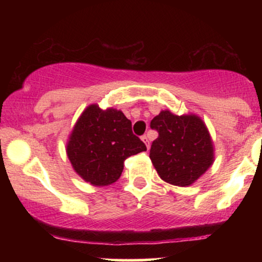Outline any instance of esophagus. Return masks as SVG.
I'll use <instances>...</instances> for the list:
<instances>
[{
  "label": "esophagus",
  "mask_w": 262,
  "mask_h": 262,
  "mask_svg": "<svg viewBox=\"0 0 262 262\" xmlns=\"http://www.w3.org/2000/svg\"><path fill=\"white\" fill-rule=\"evenodd\" d=\"M141 140H143V141H144V143H145L146 148H148V149H149V146H150V140H149L148 135H143V137H141Z\"/></svg>",
  "instance_id": "1"
}]
</instances>
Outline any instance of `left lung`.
<instances>
[{
    "label": "left lung",
    "instance_id": "1",
    "mask_svg": "<svg viewBox=\"0 0 262 262\" xmlns=\"http://www.w3.org/2000/svg\"><path fill=\"white\" fill-rule=\"evenodd\" d=\"M150 127L159 133L151 144L150 159L164 181L186 187L213 164V141L206 124L196 114L176 116L170 111H161Z\"/></svg>",
    "mask_w": 262,
    "mask_h": 262
}]
</instances>
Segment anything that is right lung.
Listing matches in <instances>:
<instances>
[{
	"instance_id": "obj_1",
	"label": "right lung",
	"mask_w": 262,
	"mask_h": 262,
	"mask_svg": "<svg viewBox=\"0 0 262 262\" xmlns=\"http://www.w3.org/2000/svg\"><path fill=\"white\" fill-rule=\"evenodd\" d=\"M122 111L91 104L83 111L69 137L66 152L77 175L93 186H108L122 175L124 160L145 151Z\"/></svg>"
}]
</instances>
